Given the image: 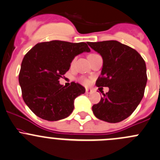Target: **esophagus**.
<instances>
[{
  "mask_svg": "<svg viewBox=\"0 0 160 160\" xmlns=\"http://www.w3.org/2000/svg\"><path fill=\"white\" fill-rule=\"evenodd\" d=\"M92 92V91L91 89H88V88H86V90H85V93L86 94H91Z\"/></svg>",
  "mask_w": 160,
  "mask_h": 160,
  "instance_id": "1",
  "label": "esophagus"
}]
</instances>
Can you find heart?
<instances>
[{
    "mask_svg": "<svg viewBox=\"0 0 160 160\" xmlns=\"http://www.w3.org/2000/svg\"><path fill=\"white\" fill-rule=\"evenodd\" d=\"M93 55H95V54H92V55H90L89 56H88V57H90V56H93ZM81 81H82V83L84 84V85H89V80H88V79H85V78H82V79H81Z\"/></svg>",
    "mask_w": 160,
    "mask_h": 160,
    "instance_id": "heart-1",
    "label": "heart"
}]
</instances>
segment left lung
Wrapping results in <instances>:
<instances>
[{
  "instance_id": "obj_1",
  "label": "left lung",
  "mask_w": 160,
  "mask_h": 160,
  "mask_svg": "<svg viewBox=\"0 0 160 160\" xmlns=\"http://www.w3.org/2000/svg\"><path fill=\"white\" fill-rule=\"evenodd\" d=\"M102 56L103 65L98 87L109 90L92 106L95 117L107 122L128 118L140 103L147 82L146 62L135 49L117 41L88 42Z\"/></svg>"
}]
</instances>
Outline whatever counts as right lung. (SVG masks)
I'll use <instances>...</instances> for the list:
<instances>
[{
    "instance_id": "obj_1",
    "label": "right lung",
    "mask_w": 160,
    "mask_h": 160,
    "mask_svg": "<svg viewBox=\"0 0 160 160\" xmlns=\"http://www.w3.org/2000/svg\"><path fill=\"white\" fill-rule=\"evenodd\" d=\"M83 52H90L85 42L55 40L37 44L24 55L19 84L24 102L36 116L58 121L72 112L74 100L85 88L75 82L66 88L58 80L69 70L75 56Z\"/></svg>"
}]
</instances>
